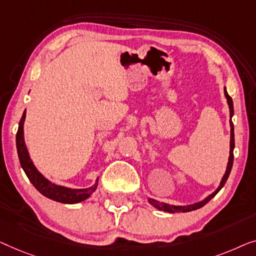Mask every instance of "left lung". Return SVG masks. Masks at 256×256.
<instances>
[{"mask_svg":"<svg viewBox=\"0 0 256 256\" xmlns=\"http://www.w3.org/2000/svg\"><path fill=\"white\" fill-rule=\"evenodd\" d=\"M224 94H225L226 100H228V109H230V126H231V138H230V156H228V166H226V172H225L224 176H222L220 183H219L218 188L216 189L214 192L210 194V195H208V197H205L204 200L197 202V203L189 204V205H172V204L164 203V202H159V200H156L150 198V197H148V198H147V200H148V203L152 205V206L158 208V210L164 211V212H169V214H178V212H189V211L197 210V208L204 206V205L206 204L208 200L214 198V197L218 194L219 190H220L222 186H224L225 182L228 181V175H230V172H231V169H232V164H233V150H234V126H233V123H232V117H233V114H234V110H233V100H232V98H231V97H230V95L228 94V90H226V88H224Z\"/></svg>","mask_w":256,"mask_h":256,"instance_id":"8db88e82","label":"left lung"}]
</instances>
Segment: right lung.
Instances as JSON below:
<instances>
[{
	"mask_svg": "<svg viewBox=\"0 0 256 256\" xmlns=\"http://www.w3.org/2000/svg\"><path fill=\"white\" fill-rule=\"evenodd\" d=\"M26 116V110L23 112V116L20 118L18 131L16 134V146L17 153H18L20 162L25 174L30 180V182L34 184L36 189L38 190L42 195L48 197L50 200L56 202H60L64 204H75L84 202L92 196V194L97 189L98 186V178H96L95 183L89 188L84 189H72L67 186H58L45 178L40 172L36 167L34 161L31 160L30 154H28L26 144L24 140V122Z\"/></svg>",
	"mask_w": 256,
	"mask_h": 256,
	"instance_id": "add662e5",
	"label": "right lung"
}]
</instances>
